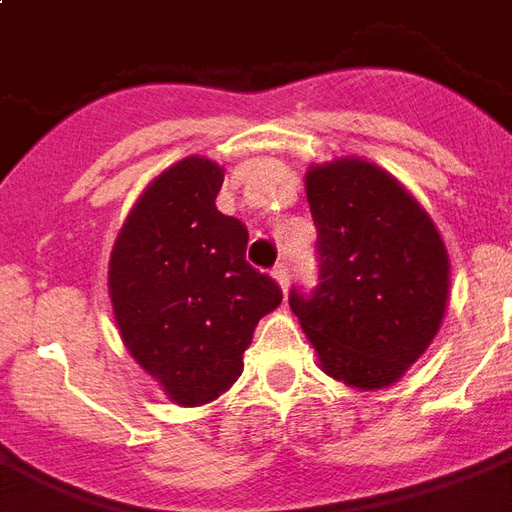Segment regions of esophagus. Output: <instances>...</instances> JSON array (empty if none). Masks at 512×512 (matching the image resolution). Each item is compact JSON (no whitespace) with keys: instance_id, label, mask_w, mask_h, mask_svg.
<instances>
[{"instance_id":"obj_1","label":"esophagus","mask_w":512,"mask_h":512,"mask_svg":"<svg viewBox=\"0 0 512 512\" xmlns=\"http://www.w3.org/2000/svg\"><path fill=\"white\" fill-rule=\"evenodd\" d=\"M271 274H274V279H277V282H279V288H282V293H288V285H290L288 266H285V263H277Z\"/></svg>"}]
</instances>
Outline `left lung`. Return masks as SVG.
Returning a JSON list of instances; mask_svg holds the SVG:
<instances>
[{
    "instance_id": "left-lung-1",
    "label": "left lung",
    "mask_w": 512,
    "mask_h": 512,
    "mask_svg": "<svg viewBox=\"0 0 512 512\" xmlns=\"http://www.w3.org/2000/svg\"><path fill=\"white\" fill-rule=\"evenodd\" d=\"M307 202L318 279L290 290V310L329 376L359 389L395 384L439 332L447 249L417 200L359 158L310 169Z\"/></svg>"
}]
</instances>
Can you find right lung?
<instances>
[{
  "mask_svg": "<svg viewBox=\"0 0 512 512\" xmlns=\"http://www.w3.org/2000/svg\"><path fill=\"white\" fill-rule=\"evenodd\" d=\"M222 180L197 156L161 172L109 263L120 337L180 406L211 403L233 386L257 321L282 301L277 282L246 263V224L216 208Z\"/></svg>",
  "mask_w": 512,
  "mask_h": 512,
  "instance_id": "obj_1",
  "label": "right lung"
}]
</instances>
